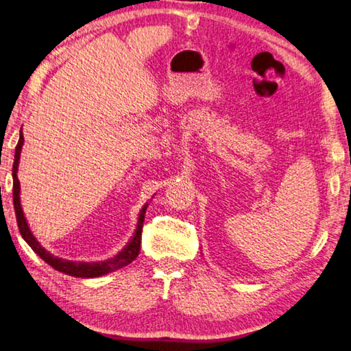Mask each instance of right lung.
I'll list each match as a JSON object with an SVG mask.
<instances>
[{
  "mask_svg": "<svg viewBox=\"0 0 351 351\" xmlns=\"http://www.w3.org/2000/svg\"><path fill=\"white\" fill-rule=\"evenodd\" d=\"M23 143H25V136H23V132L20 130V138H19V145L15 147V160H14V168H12V179H14V208H15V216H16V223H19L20 233L23 239L26 241L27 244L31 245V249L36 252V254L42 258L45 263H48L51 267L56 269L62 274L71 275V277H77V278H96V277H102V275H107L110 272L118 271V269H123L124 266H128L132 261L135 260L140 254V245H141V230H143V222H145V215L147 210V202L143 205V208L140 210V215H138V221H136V227L135 232L132 234V238L129 239V243L125 244L121 252H118L113 258H108V260L104 261H93V263H87V261H71V260H63V258L54 256L53 254H49L48 250L42 247V244L38 243L37 238L34 237L29 223H27L25 213H23L21 208V200H20V180L16 172H19V165H20V155H21V149H23Z\"/></svg>",
  "mask_w": 351,
  "mask_h": 351,
  "instance_id": "add662e5",
  "label": "right lung"
}]
</instances>
